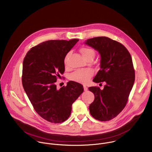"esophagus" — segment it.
Returning <instances> with one entry per match:
<instances>
[{"instance_id": "34e87169", "label": "esophagus", "mask_w": 152, "mask_h": 152, "mask_svg": "<svg viewBox=\"0 0 152 152\" xmlns=\"http://www.w3.org/2000/svg\"><path fill=\"white\" fill-rule=\"evenodd\" d=\"M83 87H84V91H87L88 90V88L86 86H83Z\"/></svg>"}]
</instances>
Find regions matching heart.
<instances>
[{
    "label": "heart",
    "mask_w": 152,
    "mask_h": 152,
    "mask_svg": "<svg viewBox=\"0 0 152 152\" xmlns=\"http://www.w3.org/2000/svg\"><path fill=\"white\" fill-rule=\"evenodd\" d=\"M80 52L83 55V57L86 59L89 57L94 58L95 55V51L88 47H84L80 50ZM69 53L65 56L64 59V64L65 66L67 65L68 62ZM94 72L90 68H84V69H77L71 73L69 75V80L73 81L80 83H86L90 79L93 77Z\"/></svg>",
    "instance_id": "heart-1"
}]
</instances>
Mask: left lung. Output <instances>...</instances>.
Masks as SVG:
<instances>
[{
    "mask_svg": "<svg viewBox=\"0 0 152 152\" xmlns=\"http://www.w3.org/2000/svg\"><path fill=\"white\" fill-rule=\"evenodd\" d=\"M85 43L101 55L100 69L93 81L106 83L102 90L99 87L88 88L95 97L90 112L99 121H109L124 109L128 101L135 80L132 58L123 44L105 37L91 38Z\"/></svg>",
    "mask_w": 152,
    "mask_h": 152,
    "instance_id": "obj_1",
    "label": "left lung"
}]
</instances>
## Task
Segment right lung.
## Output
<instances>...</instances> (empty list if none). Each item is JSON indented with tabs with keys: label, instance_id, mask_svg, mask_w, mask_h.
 <instances>
[{
	"label": "right lung",
	"instance_id": "right-lung-1",
	"mask_svg": "<svg viewBox=\"0 0 152 152\" xmlns=\"http://www.w3.org/2000/svg\"><path fill=\"white\" fill-rule=\"evenodd\" d=\"M79 40H50L27 52L23 61V87L35 111L45 120L60 123L69 117L72 104L84 91L70 81L56 89L55 83L65 71L64 59Z\"/></svg>",
	"mask_w": 152,
	"mask_h": 152
}]
</instances>
